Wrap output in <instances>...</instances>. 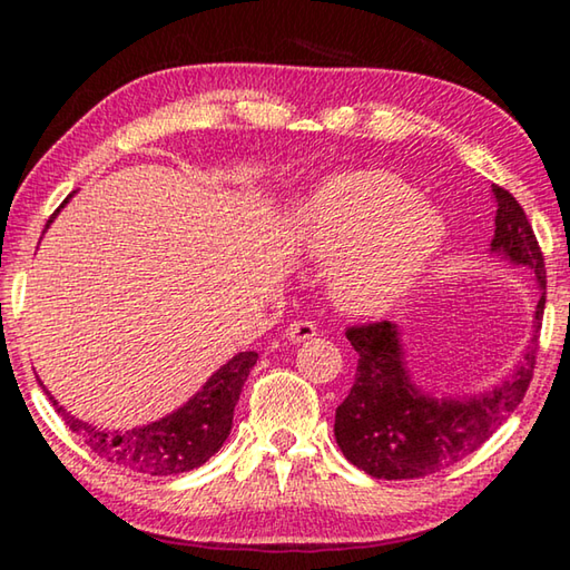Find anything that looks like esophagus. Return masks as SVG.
I'll use <instances>...</instances> for the list:
<instances>
[{"label":"esophagus","mask_w":570,"mask_h":570,"mask_svg":"<svg viewBox=\"0 0 570 570\" xmlns=\"http://www.w3.org/2000/svg\"><path fill=\"white\" fill-rule=\"evenodd\" d=\"M314 336H316V326L312 322H294L286 330V340L292 344L308 342V340H314Z\"/></svg>","instance_id":"34e87169"}]
</instances>
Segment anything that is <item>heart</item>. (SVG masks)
I'll return each mask as SVG.
<instances>
[{"label": "heart", "mask_w": 570, "mask_h": 570, "mask_svg": "<svg viewBox=\"0 0 570 570\" xmlns=\"http://www.w3.org/2000/svg\"><path fill=\"white\" fill-rule=\"evenodd\" d=\"M448 234L445 214L382 168L326 176L292 208L294 246L324 264L330 302L350 316L400 306L442 254Z\"/></svg>", "instance_id": "heart-1"}]
</instances>
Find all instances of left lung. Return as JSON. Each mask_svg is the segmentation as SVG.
Segmentation results:
<instances>
[{
  "label": "left lung",
  "instance_id": "1",
  "mask_svg": "<svg viewBox=\"0 0 570 570\" xmlns=\"http://www.w3.org/2000/svg\"><path fill=\"white\" fill-rule=\"evenodd\" d=\"M495 230L490 254L525 268L538 286L533 334L520 362L495 387L438 397L420 387L407 366V344L392 322L354 326L356 374L336 407L334 438L344 458L372 478L410 480L455 465L475 452L515 412L533 377L540 320L546 308V264L525 210L493 183Z\"/></svg>",
  "mask_w": 570,
  "mask_h": 570
}]
</instances>
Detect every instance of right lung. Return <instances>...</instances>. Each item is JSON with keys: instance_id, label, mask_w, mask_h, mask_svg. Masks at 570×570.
<instances>
[{"instance_id": "right-lung-1", "label": "right lung", "mask_w": 570, "mask_h": 570, "mask_svg": "<svg viewBox=\"0 0 570 570\" xmlns=\"http://www.w3.org/2000/svg\"><path fill=\"white\" fill-rule=\"evenodd\" d=\"M75 190L65 198V204L55 210L45 228H50L55 216L70 204ZM258 360L256 352H238L226 364L210 374L204 387H200L188 402H183L178 410H173L166 417L156 422L138 424L130 430H100L90 422L77 420L67 412L50 392L55 410L65 420L75 435H80L95 455L120 465L125 470L142 472V475H180L193 468H200L208 458L224 448L226 438L234 428V410L248 380V372L254 370Z\"/></svg>"}]
</instances>
